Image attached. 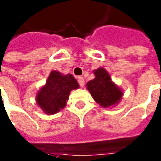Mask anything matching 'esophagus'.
Masks as SVG:
<instances>
[{"mask_svg": "<svg viewBox=\"0 0 161 161\" xmlns=\"http://www.w3.org/2000/svg\"><path fill=\"white\" fill-rule=\"evenodd\" d=\"M77 81H78V84L80 85V87H84V85H85V79H84L83 77L79 76V77L77 78Z\"/></svg>", "mask_w": 161, "mask_h": 161, "instance_id": "34e87169", "label": "esophagus"}]
</instances>
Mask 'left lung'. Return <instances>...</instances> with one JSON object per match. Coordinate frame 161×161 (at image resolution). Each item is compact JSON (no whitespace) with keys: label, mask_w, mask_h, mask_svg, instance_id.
<instances>
[{"label":"left lung","mask_w":161,"mask_h":161,"mask_svg":"<svg viewBox=\"0 0 161 161\" xmlns=\"http://www.w3.org/2000/svg\"><path fill=\"white\" fill-rule=\"evenodd\" d=\"M93 72L95 78L86 84L93 99L105 108L117 105L123 95L122 90L113 82L105 69L99 68Z\"/></svg>","instance_id":"1"}]
</instances>
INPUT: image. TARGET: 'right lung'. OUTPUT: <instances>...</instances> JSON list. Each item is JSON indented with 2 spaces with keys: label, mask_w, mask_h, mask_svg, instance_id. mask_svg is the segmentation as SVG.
Listing matches in <instances>:
<instances>
[{
  "label": "right lung",
  "mask_w": 161,
  "mask_h": 161,
  "mask_svg": "<svg viewBox=\"0 0 161 161\" xmlns=\"http://www.w3.org/2000/svg\"><path fill=\"white\" fill-rule=\"evenodd\" d=\"M79 88L74 76L51 71L46 85L41 87L36 96V101L47 114H56L66 106L72 90Z\"/></svg>",
  "instance_id": "add662e5"
}]
</instances>
